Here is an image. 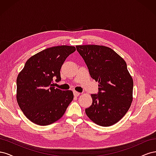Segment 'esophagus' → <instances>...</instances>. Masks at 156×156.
<instances>
[{
  "label": "esophagus",
  "mask_w": 156,
  "mask_h": 156,
  "mask_svg": "<svg viewBox=\"0 0 156 156\" xmlns=\"http://www.w3.org/2000/svg\"><path fill=\"white\" fill-rule=\"evenodd\" d=\"M73 95H74L75 96L77 97V96H79L80 95V93L78 92H77V91H73Z\"/></svg>",
  "instance_id": "34e87169"
}]
</instances>
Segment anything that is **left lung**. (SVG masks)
<instances>
[{
  "label": "left lung",
  "instance_id": "8db88e82",
  "mask_svg": "<svg viewBox=\"0 0 156 156\" xmlns=\"http://www.w3.org/2000/svg\"><path fill=\"white\" fill-rule=\"evenodd\" d=\"M91 77L98 82V93L91 94L88 117L103 127L117 123L126 114L133 100V79L125 60L108 47L77 45Z\"/></svg>",
  "mask_w": 156,
  "mask_h": 156
}]
</instances>
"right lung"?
<instances>
[{"mask_svg":"<svg viewBox=\"0 0 156 156\" xmlns=\"http://www.w3.org/2000/svg\"><path fill=\"white\" fill-rule=\"evenodd\" d=\"M74 46L61 45L39 52L28 60L17 78L16 98L28 119L40 126L54 123L62 117L73 99L72 90L55 88L60 71Z\"/></svg>","mask_w":156,"mask_h":156,"instance_id":"obj_1","label":"right lung"}]
</instances>
